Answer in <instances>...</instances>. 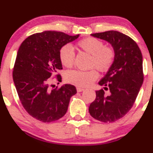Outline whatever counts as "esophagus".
I'll return each mask as SVG.
<instances>
[{"mask_svg": "<svg viewBox=\"0 0 153 153\" xmlns=\"http://www.w3.org/2000/svg\"><path fill=\"white\" fill-rule=\"evenodd\" d=\"M84 88L79 87V86H78V87H77V92H82V91H84Z\"/></svg>", "mask_w": 153, "mask_h": 153, "instance_id": "34e87169", "label": "esophagus"}]
</instances>
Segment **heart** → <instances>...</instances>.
Here are the masks:
<instances>
[{
	"mask_svg": "<svg viewBox=\"0 0 153 153\" xmlns=\"http://www.w3.org/2000/svg\"><path fill=\"white\" fill-rule=\"evenodd\" d=\"M77 45L84 52L92 55L91 67H95L102 72H106L112 67L115 59V52L112 47L104 46L102 41L88 37L78 41ZM59 56L61 64L64 67H71L73 65L75 52L70 44H67L61 48ZM98 77V72L95 69L88 71L72 70L66 74V79L68 82L82 87L91 85Z\"/></svg>",
	"mask_w": 153,
	"mask_h": 153,
	"instance_id": "obj_1",
	"label": "heart"
}]
</instances>
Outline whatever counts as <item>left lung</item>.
I'll list each match as a JSON object with an SVG mask.
<instances>
[{
	"label": "left lung",
	"mask_w": 153,
	"mask_h": 153,
	"mask_svg": "<svg viewBox=\"0 0 153 153\" xmlns=\"http://www.w3.org/2000/svg\"><path fill=\"white\" fill-rule=\"evenodd\" d=\"M95 38L107 41L115 52L110 69L98 82L109 91H96V98L90 104L91 116L104 123H111L124 117L135 103L143 81L142 54L136 43L127 35L107 31L91 34Z\"/></svg>",
	"instance_id": "8db88e82"
}]
</instances>
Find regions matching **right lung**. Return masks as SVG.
<instances>
[{"label": "right lung", "instance_id": "add662e5", "mask_svg": "<svg viewBox=\"0 0 153 153\" xmlns=\"http://www.w3.org/2000/svg\"><path fill=\"white\" fill-rule=\"evenodd\" d=\"M78 37L45 31L30 35L20 46L12 74L14 84L24 109L38 121L49 123L62 118L71 97L77 93L75 86L52 89L49 82L51 76L62 69L61 48ZM57 77L61 79L60 75Z\"/></svg>", "mask_w": 153, "mask_h": 153}]
</instances>
